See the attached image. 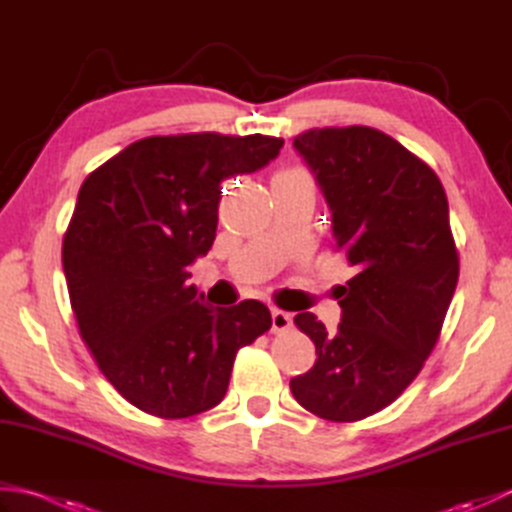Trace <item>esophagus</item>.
<instances>
[{
    "label": "esophagus",
    "instance_id": "1",
    "mask_svg": "<svg viewBox=\"0 0 512 512\" xmlns=\"http://www.w3.org/2000/svg\"><path fill=\"white\" fill-rule=\"evenodd\" d=\"M273 330L275 332H284V330H288L290 325H292V317L288 312H284V310H279V308H273Z\"/></svg>",
    "mask_w": 512,
    "mask_h": 512
}]
</instances>
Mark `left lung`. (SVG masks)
I'll use <instances>...</instances> for the list:
<instances>
[{"mask_svg":"<svg viewBox=\"0 0 512 512\" xmlns=\"http://www.w3.org/2000/svg\"><path fill=\"white\" fill-rule=\"evenodd\" d=\"M292 145L356 275L341 286L336 332L312 312L295 317L319 358L290 391L319 418L363 420L407 389L440 336L460 275L447 193L420 158L372 127L310 129Z\"/></svg>","mask_w":512,"mask_h":512,"instance_id":"1","label":"left lung"}]
</instances>
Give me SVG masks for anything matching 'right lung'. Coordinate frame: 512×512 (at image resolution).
<instances>
[{
  "label": "right lung",
  "mask_w": 512,
  "mask_h": 512,
  "mask_svg": "<svg viewBox=\"0 0 512 512\" xmlns=\"http://www.w3.org/2000/svg\"><path fill=\"white\" fill-rule=\"evenodd\" d=\"M281 147L262 134L151 136L81 184L63 237L70 303L101 372L140 411L173 420L215 407L239 347L273 325L264 303L213 308L187 279L213 246L220 182Z\"/></svg>",
  "instance_id": "1"
}]
</instances>
